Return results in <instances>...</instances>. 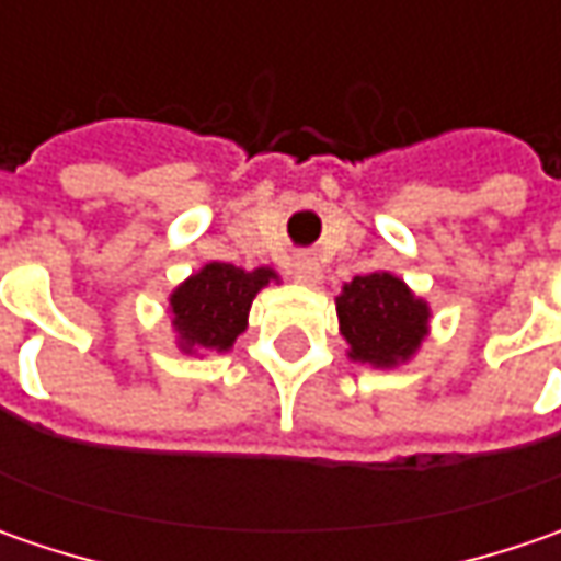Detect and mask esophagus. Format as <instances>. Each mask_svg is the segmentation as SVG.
Returning a JSON list of instances; mask_svg holds the SVG:
<instances>
[{"instance_id":"obj_1","label":"esophagus","mask_w":561,"mask_h":561,"mask_svg":"<svg viewBox=\"0 0 561 561\" xmlns=\"http://www.w3.org/2000/svg\"><path fill=\"white\" fill-rule=\"evenodd\" d=\"M293 277L299 280V284H321V265L314 262L312 255H296V262H293Z\"/></svg>"}]
</instances>
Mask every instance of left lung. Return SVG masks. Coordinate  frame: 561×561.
<instances>
[{
	"label": "left lung",
	"mask_w": 561,
	"mask_h": 561,
	"mask_svg": "<svg viewBox=\"0 0 561 561\" xmlns=\"http://www.w3.org/2000/svg\"><path fill=\"white\" fill-rule=\"evenodd\" d=\"M340 331L350 356L377 368L405 362L427 334V306L387 271L358 274L336 296Z\"/></svg>",
	"instance_id": "left-lung-1"
}]
</instances>
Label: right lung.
Masks as SVG:
<instances>
[{"label":"right lung","instance_id":"add662e5","mask_svg":"<svg viewBox=\"0 0 561 561\" xmlns=\"http://www.w3.org/2000/svg\"><path fill=\"white\" fill-rule=\"evenodd\" d=\"M277 274L271 268L243 271L227 262H211L171 293V314L181 334V350L225 353L247 331V314L255 293Z\"/></svg>","mask_w":561,"mask_h":561}]
</instances>
